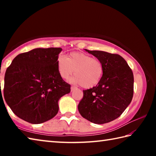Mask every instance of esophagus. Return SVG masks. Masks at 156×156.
Returning a JSON list of instances; mask_svg holds the SVG:
<instances>
[{"label": "esophagus", "instance_id": "1", "mask_svg": "<svg viewBox=\"0 0 156 156\" xmlns=\"http://www.w3.org/2000/svg\"><path fill=\"white\" fill-rule=\"evenodd\" d=\"M75 89H76L75 87H73V86H72V87H71V90H72V91H73V90H74Z\"/></svg>", "mask_w": 156, "mask_h": 156}]
</instances>
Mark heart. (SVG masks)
I'll return each mask as SVG.
<instances>
[{
	"instance_id": "1",
	"label": "heart",
	"mask_w": 156,
	"mask_h": 156,
	"mask_svg": "<svg viewBox=\"0 0 156 156\" xmlns=\"http://www.w3.org/2000/svg\"><path fill=\"white\" fill-rule=\"evenodd\" d=\"M57 67L61 77L67 80L74 76L72 81L84 88H92L98 84L103 75L104 67L100 60L82 52H72L67 58L62 56L57 59Z\"/></svg>"
}]
</instances>
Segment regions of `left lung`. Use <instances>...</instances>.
<instances>
[{
  "label": "left lung",
  "mask_w": 156,
  "mask_h": 156,
  "mask_svg": "<svg viewBox=\"0 0 156 156\" xmlns=\"http://www.w3.org/2000/svg\"><path fill=\"white\" fill-rule=\"evenodd\" d=\"M85 50L102 62L104 72L96 87L83 90V98L78 106L79 113L95 124L109 122L119 117L131 103L133 72L120 55Z\"/></svg>",
  "instance_id": "1"
}]
</instances>
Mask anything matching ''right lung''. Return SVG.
Listing matches in <instances>:
<instances>
[{
    "label": "right lung",
    "instance_id": "1",
    "mask_svg": "<svg viewBox=\"0 0 156 156\" xmlns=\"http://www.w3.org/2000/svg\"><path fill=\"white\" fill-rule=\"evenodd\" d=\"M60 47L37 48L14 58L5 75V101L16 115L31 124L51 119L58 112V100L71 85L57 67Z\"/></svg>",
    "mask_w": 156,
    "mask_h": 156
}]
</instances>
